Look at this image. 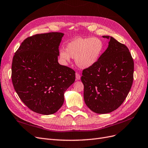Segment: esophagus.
<instances>
[{"instance_id": "obj_1", "label": "esophagus", "mask_w": 148, "mask_h": 148, "mask_svg": "<svg viewBox=\"0 0 148 148\" xmlns=\"http://www.w3.org/2000/svg\"><path fill=\"white\" fill-rule=\"evenodd\" d=\"M80 77H81V75L79 73H77L75 74V78H76V79L79 80L80 79Z\"/></svg>"}]
</instances>
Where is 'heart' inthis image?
Wrapping results in <instances>:
<instances>
[{
	"label": "heart",
	"instance_id": "b5f03b06",
	"mask_svg": "<svg viewBox=\"0 0 148 148\" xmlns=\"http://www.w3.org/2000/svg\"><path fill=\"white\" fill-rule=\"evenodd\" d=\"M103 48L104 44L99 38H77L66 45V51H60L59 56L64 64H68L73 58L78 66L87 68L97 62Z\"/></svg>",
	"mask_w": 148,
	"mask_h": 148
}]
</instances>
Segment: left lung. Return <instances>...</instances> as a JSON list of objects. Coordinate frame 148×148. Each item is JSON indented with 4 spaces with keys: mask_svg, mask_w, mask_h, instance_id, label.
Instances as JSON below:
<instances>
[{
    "mask_svg": "<svg viewBox=\"0 0 148 148\" xmlns=\"http://www.w3.org/2000/svg\"><path fill=\"white\" fill-rule=\"evenodd\" d=\"M97 62L82 71L84 101L91 110L104 114L121 106L132 87L134 63L127 47L114 38Z\"/></svg>",
    "mask_w": 148,
    "mask_h": 148,
    "instance_id": "1",
    "label": "left lung"
}]
</instances>
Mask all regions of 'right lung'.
Returning <instances> with one entry per match:
<instances>
[{
  "instance_id": "obj_1",
  "label": "right lung",
  "mask_w": 148,
  "mask_h": 148,
  "mask_svg": "<svg viewBox=\"0 0 148 148\" xmlns=\"http://www.w3.org/2000/svg\"><path fill=\"white\" fill-rule=\"evenodd\" d=\"M63 35L50 32L29 36L13 56L14 88L24 104L36 113L57 112L64 102V92L75 81V71L58 62Z\"/></svg>"
}]
</instances>
